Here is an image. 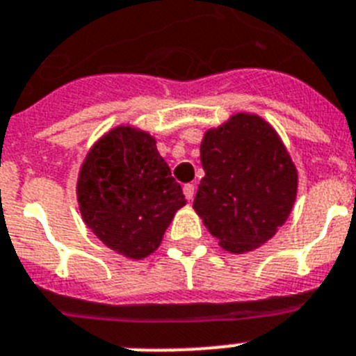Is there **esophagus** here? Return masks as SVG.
Segmentation results:
<instances>
[{
    "instance_id": "1",
    "label": "esophagus",
    "mask_w": 356,
    "mask_h": 356,
    "mask_svg": "<svg viewBox=\"0 0 356 356\" xmlns=\"http://www.w3.org/2000/svg\"><path fill=\"white\" fill-rule=\"evenodd\" d=\"M184 194H185V197H187L188 201H192L194 200V194H195V187L192 184H187L184 187Z\"/></svg>"
}]
</instances>
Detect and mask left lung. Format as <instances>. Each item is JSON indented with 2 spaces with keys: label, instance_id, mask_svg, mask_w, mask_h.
Wrapping results in <instances>:
<instances>
[{
  "label": "left lung",
  "instance_id": "left-lung-1",
  "mask_svg": "<svg viewBox=\"0 0 356 356\" xmlns=\"http://www.w3.org/2000/svg\"><path fill=\"white\" fill-rule=\"evenodd\" d=\"M201 164L204 178L192 207L227 252L257 249L288 220L298 171L279 134L261 116L238 113L207 130Z\"/></svg>",
  "mask_w": 356,
  "mask_h": 356
}]
</instances>
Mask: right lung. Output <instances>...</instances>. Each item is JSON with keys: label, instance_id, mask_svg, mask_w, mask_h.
I'll return each instance as SVG.
<instances>
[{"label": "right lung", "instance_id": "1", "mask_svg": "<svg viewBox=\"0 0 356 356\" xmlns=\"http://www.w3.org/2000/svg\"><path fill=\"white\" fill-rule=\"evenodd\" d=\"M84 224L114 252L143 259L155 252L172 217L187 204L153 136L130 125L91 146L77 178Z\"/></svg>", "mask_w": 356, "mask_h": 356}]
</instances>
